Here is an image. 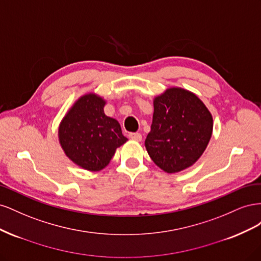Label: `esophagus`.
Returning a JSON list of instances; mask_svg holds the SVG:
<instances>
[{"label":"esophagus","instance_id":"esophagus-1","mask_svg":"<svg viewBox=\"0 0 261 261\" xmlns=\"http://www.w3.org/2000/svg\"><path fill=\"white\" fill-rule=\"evenodd\" d=\"M128 137L133 140H136V141H140L141 139H143V137H141V134H139V133H129Z\"/></svg>","mask_w":261,"mask_h":261}]
</instances>
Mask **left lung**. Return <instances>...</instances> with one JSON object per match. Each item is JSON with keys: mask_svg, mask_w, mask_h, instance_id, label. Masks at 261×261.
Instances as JSON below:
<instances>
[{"mask_svg": "<svg viewBox=\"0 0 261 261\" xmlns=\"http://www.w3.org/2000/svg\"><path fill=\"white\" fill-rule=\"evenodd\" d=\"M153 108L151 130L145 140L150 158L167 173L189 168L211 138L209 110L196 94L175 87L155 97Z\"/></svg>", "mask_w": 261, "mask_h": 261, "instance_id": "obj_1", "label": "left lung"}]
</instances>
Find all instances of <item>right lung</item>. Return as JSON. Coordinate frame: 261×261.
Masks as SVG:
<instances>
[{
  "label": "right lung",
  "mask_w": 261,
  "mask_h": 261,
  "mask_svg": "<svg viewBox=\"0 0 261 261\" xmlns=\"http://www.w3.org/2000/svg\"><path fill=\"white\" fill-rule=\"evenodd\" d=\"M106 101L94 93L78 99L63 118L60 144L78 167L97 172L111 161L116 148L127 141L121 125L105 114Z\"/></svg>",
  "instance_id": "obj_1"
}]
</instances>
